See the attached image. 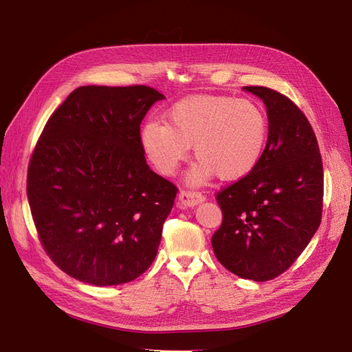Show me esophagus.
I'll return each mask as SVG.
<instances>
[{
  "label": "esophagus",
  "mask_w": 352,
  "mask_h": 352,
  "mask_svg": "<svg viewBox=\"0 0 352 352\" xmlns=\"http://www.w3.org/2000/svg\"><path fill=\"white\" fill-rule=\"evenodd\" d=\"M179 200H181L185 206H195L200 202H204L205 196L200 191L181 190V192H179Z\"/></svg>",
  "instance_id": "esophagus-1"
}]
</instances>
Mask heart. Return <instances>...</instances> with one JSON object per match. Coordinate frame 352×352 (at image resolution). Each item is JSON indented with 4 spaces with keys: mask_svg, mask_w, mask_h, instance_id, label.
<instances>
[{
    "mask_svg": "<svg viewBox=\"0 0 352 352\" xmlns=\"http://www.w3.org/2000/svg\"><path fill=\"white\" fill-rule=\"evenodd\" d=\"M269 120L261 106L246 98L197 96L176 103L167 123L148 121L141 144L161 175H173L192 146L197 166L192 184L214 173L221 181L245 177L260 162L267 144Z\"/></svg>",
    "mask_w": 352,
    "mask_h": 352,
    "instance_id": "b5f03b06",
    "label": "heart"
}]
</instances>
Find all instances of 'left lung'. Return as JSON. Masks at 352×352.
<instances>
[{"mask_svg": "<svg viewBox=\"0 0 352 352\" xmlns=\"http://www.w3.org/2000/svg\"><path fill=\"white\" fill-rule=\"evenodd\" d=\"M245 89L267 107V144L249 175L216 195L223 220L211 245L225 269L261 283L284 274L318 231L324 167L310 121L289 97L266 86Z\"/></svg>", "mask_w": 352, "mask_h": 352, "instance_id": "1", "label": "left lung"}]
</instances>
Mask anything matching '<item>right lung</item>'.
<instances>
[{
	"instance_id": "1",
	"label": "right lung",
	"mask_w": 352,
	"mask_h": 352,
	"mask_svg": "<svg viewBox=\"0 0 352 352\" xmlns=\"http://www.w3.org/2000/svg\"><path fill=\"white\" fill-rule=\"evenodd\" d=\"M162 98L146 85L80 86L36 142L27 171L36 231L78 281L124 284L155 261L177 186L147 166L140 126Z\"/></svg>"
}]
</instances>
